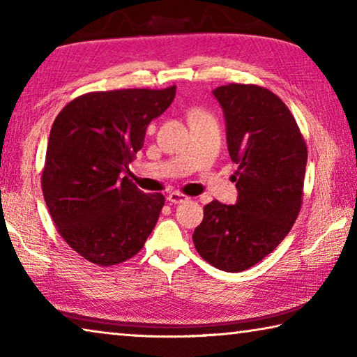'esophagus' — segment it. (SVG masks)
Returning <instances> with one entry per match:
<instances>
[{
  "mask_svg": "<svg viewBox=\"0 0 357 357\" xmlns=\"http://www.w3.org/2000/svg\"><path fill=\"white\" fill-rule=\"evenodd\" d=\"M187 200H189V197L184 195V193H181V192H172L170 195L167 197V202H168V203H173V204L184 203V202H187Z\"/></svg>",
  "mask_w": 357,
  "mask_h": 357,
  "instance_id": "1",
  "label": "esophagus"
}]
</instances>
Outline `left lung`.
Returning <instances> with one entry per match:
<instances>
[{
	"label": "left lung",
	"instance_id": "1",
	"mask_svg": "<svg viewBox=\"0 0 357 357\" xmlns=\"http://www.w3.org/2000/svg\"><path fill=\"white\" fill-rule=\"evenodd\" d=\"M227 121L228 153L238 170V203L211 202L193 231L200 257L217 269L241 273L279 245L299 215L307 144L279 96L258 84L214 89Z\"/></svg>",
	"mask_w": 357,
	"mask_h": 357
}]
</instances>
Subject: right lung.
Segmentation results:
<instances>
[{"label":"right lung","mask_w":357,"mask_h":357,"mask_svg":"<svg viewBox=\"0 0 357 357\" xmlns=\"http://www.w3.org/2000/svg\"><path fill=\"white\" fill-rule=\"evenodd\" d=\"M176 86L93 91L70 100L53 121L42 193L61 238L98 266L143 249L164 208L119 173L142 149L148 124L174 99Z\"/></svg>","instance_id":"right-lung-1"}]
</instances>
